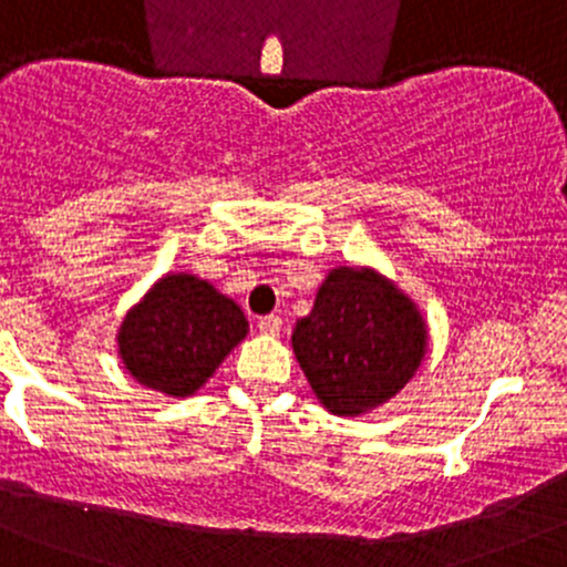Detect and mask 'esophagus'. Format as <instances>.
<instances>
[{
	"instance_id": "1",
	"label": "esophagus",
	"mask_w": 567,
	"mask_h": 567,
	"mask_svg": "<svg viewBox=\"0 0 567 567\" xmlns=\"http://www.w3.org/2000/svg\"><path fill=\"white\" fill-rule=\"evenodd\" d=\"M281 319L278 317H261L259 319V330L261 332H267V336H278V332H281Z\"/></svg>"
}]
</instances>
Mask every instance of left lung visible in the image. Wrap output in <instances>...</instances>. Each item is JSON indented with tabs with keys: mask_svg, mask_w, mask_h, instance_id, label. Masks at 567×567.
I'll use <instances>...</instances> for the list:
<instances>
[{
	"mask_svg": "<svg viewBox=\"0 0 567 567\" xmlns=\"http://www.w3.org/2000/svg\"><path fill=\"white\" fill-rule=\"evenodd\" d=\"M417 306L371 267H336L319 286L291 349L324 410L358 417L393 399L425 358Z\"/></svg>",
	"mask_w": 567,
	"mask_h": 567,
	"instance_id": "1",
	"label": "left lung"
}]
</instances>
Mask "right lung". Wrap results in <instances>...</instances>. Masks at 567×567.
Listing matches in <instances>:
<instances>
[{
	"mask_svg": "<svg viewBox=\"0 0 567 567\" xmlns=\"http://www.w3.org/2000/svg\"><path fill=\"white\" fill-rule=\"evenodd\" d=\"M245 336L248 319L235 300L190 272H172L125 313L116 347L138 384L185 399Z\"/></svg>",
	"mask_w": 567,
	"mask_h": 567,
	"instance_id": "obj_1",
	"label": "right lung"
}]
</instances>
